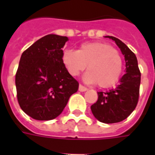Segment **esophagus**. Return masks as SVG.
Returning a JSON list of instances; mask_svg holds the SVG:
<instances>
[{"mask_svg": "<svg viewBox=\"0 0 155 155\" xmlns=\"http://www.w3.org/2000/svg\"><path fill=\"white\" fill-rule=\"evenodd\" d=\"M88 89L86 87H84V86H83L82 84H80L79 85V91H81V92H84V91H87Z\"/></svg>", "mask_w": 155, "mask_h": 155, "instance_id": "esophagus-1", "label": "esophagus"}]
</instances>
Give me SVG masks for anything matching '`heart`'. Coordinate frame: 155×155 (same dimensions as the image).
Here are the masks:
<instances>
[{
    "instance_id": "obj_1",
    "label": "heart",
    "mask_w": 155,
    "mask_h": 155,
    "mask_svg": "<svg viewBox=\"0 0 155 155\" xmlns=\"http://www.w3.org/2000/svg\"><path fill=\"white\" fill-rule=\"evenodd\" d=\"M62 61L68 72L76 76L85 70L84 80L97 83L101 88H109L116 84L123 71V60L120 53L110 45L101 42L85 43L78 51L65 50Z\"/></svg>"
}]
</instances>
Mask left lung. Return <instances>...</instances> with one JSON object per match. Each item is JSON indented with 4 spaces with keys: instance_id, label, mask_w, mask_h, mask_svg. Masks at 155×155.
Wrapping results in <instances>:
<instances>
[{
    "instance_id": "1",
    "label": "left lung",
    "mask_w": 155,
    "mask_h": 155,
    "mask_svg": "<svg viewBox=\"0 0 155 155\" xmlns=\"http://www.w3.org/2000/svg\"><path fill=\"white\" fill-rule=\"evenodd\" d=\"M107 38L115 41L125 61V74L120 84L107 92H98V100L91 105V111L99 121L105 124L123 121L136 108L140 97L141 74L134 52L124 42L114 36Z\"/></svg>"
}]
</instances>
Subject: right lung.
<instances>
[{
    "instance_id": "add662e5",
    "label": "right lung",
    "mask_w": 155,
    "mask_h": 155,
    "mask_svg": "<svg viewBox=\"0 0 155 155\" xmlns=\"http://www.w3.org/2000/svg\"><path fill=\"white\" fill-rule=\"evenodd\" d=\"M66 36L47 35L21 54L15 74L17 101L21 110L36 120L59 116L78 91L79 83L62 61Z\"/></svg>"
}]
</instances>
